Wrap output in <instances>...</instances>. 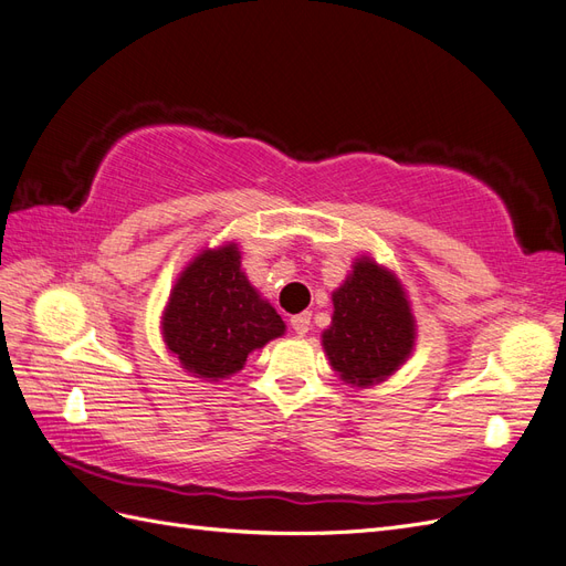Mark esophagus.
<instances>
[{
  "mask_svg": "<svg viewBox=\"0 0 566 566\" xmlns=\"http://www.w3.org/2000/svg\"><path fill=\"white\" fill-rule=\"evenodd\" d=\"M290 325H293V331L297 335H306V333H310V325H312V314L310 312L297 314V316L290 318Z\"/></svg>",
  "mask_w": 566,
  "mask_h": 566,
  "instance_id": "34e87169",
  "label": "esophagus"
}]
</instances>
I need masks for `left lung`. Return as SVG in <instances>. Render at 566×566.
<instances>
[{"label": "left lung", "mask_w": 566, "mask_h": 566, "mask_svg": "<svg viewBox=\"0 0 566 566\" xmlns=\"http://www.w3.org/2000/svg\"><path fill=\"white\" fill-rule=\"evenodd\" d=\"M333 325L323 333V347L342 380L368 387L410 356L416 323L394 273L361 256L333 293Z\"/></svg>", "instance_id": "obj_1"}]
</instances>
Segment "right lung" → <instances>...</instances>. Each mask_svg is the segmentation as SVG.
I'll list each match as a JSON object with an SVG mask.
<instances>
[{"instance_id": "right-lung-1", "label": "right lung", "mask_w": 566, "mask_h": 566, "mask_svg": "<svg viewBox=\"0 0 566 566\" xmlns=\"http://www.w3.org/2000/svg\"><path fill=\"white\" fill-rule=\"evenodd\" d=\"M285 323L241 271L231 243L205 250L179 276L163 316L167 347L198 378L219 380L243 368L250 352L283 335Z\"/></svg>"}]
</instances>
